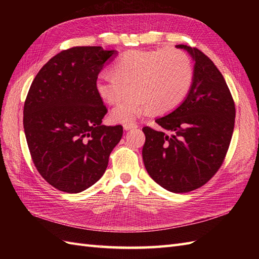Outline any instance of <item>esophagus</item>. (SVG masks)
<instances>
[{
  "label": "esophagus",
  "mask_w": 259,
  "mask_h": 259,
  "mask_svg": "<svg viewBox=\"0 0 259 259\" xmlns=\"http://www.w3.org/2000/svg\"><path fill=\"white\" fill-rule=\"evenodd\" d=\"M138 127V125L136 124V123H124L123 124V128L125 130V131H128V130H132V128H137Z\"/></svg>",
  "instance_id": "esophagus-1"
}]
</instances>
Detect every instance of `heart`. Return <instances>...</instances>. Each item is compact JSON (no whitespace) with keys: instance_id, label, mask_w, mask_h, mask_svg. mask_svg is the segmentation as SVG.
Listing matches in <instances>:
<instances>
[{"instance_id":"obj_1","label":"heart","mask_w":259,"mask_h":259,"mask_svg":"<svg viewBox=\"0 0 259 259\" xmlns=\"http://www.w3.org/2000/svg\"><path fill=\"white\" fill-rule=\"evenodd\" d=\"M194 79L191 58L176 49L133 50L114 62L113 71L103 70L96 77V91L106 103L116 106L115 122H130L150 112L167 113L189 94Z\"/></svg>"}]
</instances>
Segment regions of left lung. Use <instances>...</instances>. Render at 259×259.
<instances>
[{
  "label": "left lung",
  "mask_w": 259,
  "mask_h": 259,
  "mask_svg": "<svg viewBox=\"0 0 259 259\" xmlns=\"http://www.w3.org/2000/svg\"><path fill=\"white\" fill-rule=\"evenodd\" d=\"M194 60V79L183 104L145 126L143 160L164 189L185 193L205 185L222 166L231 142L236 107L223 74L205 54L184 44ZM167 132H170L168 136Z\"/></svg>",
  "instance_id": "left-lung-1"
}]
</instances>
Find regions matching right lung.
I'll list each match as a JSON object with an SVG mask.
<instances>
[{"label":"right lung","instance_id":"1","mask_svg":"<svg viewBox=\"0 0 259 259\" xmlns=\"http://www.w3.org/2000/svg\"><path fill=\"white\" fill-rule=\"evenodd\" d=\"M116 51L75 46L51 58L30 86L23 128L31 158L56 189L79 193L104 175L122 125L106 126L96 77Z\"/></svg>","mask_w":259,"mask_h":259}]
</instances>
